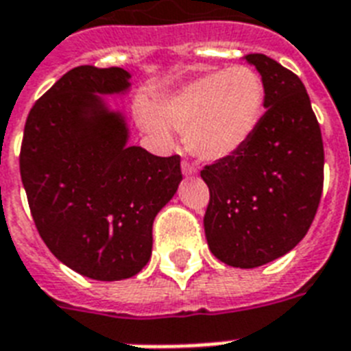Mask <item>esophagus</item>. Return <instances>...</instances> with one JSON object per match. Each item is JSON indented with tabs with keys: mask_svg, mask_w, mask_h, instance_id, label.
<instances>
[{
	"mask_svg": "<svg viewBox=\"0 0 351 351\" xmlns=\"http://www.w3.org/2000/svg\"><path fill=\"white\" fill-rule=\"evenodd\" d=\"M182 173H184L186 176H191L197 173V169H195V167H193L189 162H186V160H184V162H182Z\"/></svg>",
	"mask_w": 351,
	"mask_h": 351,
	"instance_id": "1",
	"label": "esophagus"
}]
</instances>
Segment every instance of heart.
I'll return each mask as SVG.
<instances>
[{
    "label": "heart",
    "mask_w": 351,
    "mask_h": 351,
    "mask_svg": "<svg viewBox=\"0 0 351 351\" xmlns=\"http://www.w3.org/2000/svg\"><path fill=\"white\" fill-rule=\"evenodd\" d=\"M264 84L245 65L208 73L160 101L158 114L140 112L143 129L171 143L173 129H186V145L197 158L220 162L250 143L264 111Z\"/></svg>",
    "instance_id": "heart-1"
}]
</instances>
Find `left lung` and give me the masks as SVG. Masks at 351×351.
I'll list each match as a JSON object with an SVG mask.
<instances>
[{"instance_id":"8db88e82","label":"left lung","mask_w":351,"mask_h":351,"mask_svg":"<svg viewBox=\"0 0 351 351\" xmlns=\"http://www.w3.org/2000/svg\"><path fill=\"white\" fill-rule=\"evenodd\" d=\"M261 73L264 107L239 154L206 165L204 230L211 253L256 267L291 251L310 230L324 184V147L310 96L297 74L266 54H245Z\"/></svg>"}]
</instances>
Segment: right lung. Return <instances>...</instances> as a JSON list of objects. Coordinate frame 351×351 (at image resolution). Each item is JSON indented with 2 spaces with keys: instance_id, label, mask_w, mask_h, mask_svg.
Listing matches in <instances>:
<instances>
[{
  "instance_id": "1",
  "label": "right lung",
  "mask_w": 351,
  "mask_h": 351,
  "mask_svg": "<svg viewBox=\"0 0 351 351\" xmlns=\"http://www.w3.org/2000/svg\"><path fill=\"white\" fill-rule=\"evenodd\" d=\"M129 73L80 65L30 109L19 173L36 230L65 266L95 280L136 275L151 258L154 217L182 180L180 156L127 145L125 121L98 95Z\"/></svg>"
}]
</instances>
